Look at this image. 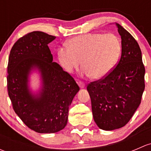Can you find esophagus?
<instances>
[{
    "label": "esophagus",
    "instance_id": "obj_1",
    "mask_svg": "<svg viewBox=\"0 0 151 151\" xmlns=\"http://www.w3.org/2000/svg\"><path fill=\"white\" fill-rule=\"evenodd\" d=\"M78 85H79V87H80V88H85V84L83 83H82V82H79L78 83Z\"/></svg>",
    "mask_w": 151,
    "mask_h": 151
}]
</instances>
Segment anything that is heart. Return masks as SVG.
<instances>
[{
    "instance_id": "b5f03b06",
    "label": "heart",
    "mask_w": 151,
    "mask_h": 151,
    "mask_svg": "<svg viewBox=\"0 0 151 151\" xmlns=\"http://www.w3.org/2000/svg\"><path fill=\"white\" fill-rule=\"evenodd\" d=\"M68 45L59 47L58 58L67 72L83 65V73L94 80L104 78L116 66L121 42L113 33H91L71 38Z\"/></svg>"
}]
</instances>
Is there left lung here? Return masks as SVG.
<instances>
[{
  "label": "left lung",
  "instance_id": "8db88e82",
  "mask_svg": "<svg viewBox=\"0 0 151 151\" xmlns=\"http://www.w3.org/2000/svg\"><path fill=\"white\" fill-rule=\"evenodd\" d=\"M115 24L121 37V59L105 78L87 87L94 121L105 131L120 129L130 121L145 90V70L139 45L123 27Z\"/></svg>",
  "mask_w": 151,
  "mask_h": 151
}]
</instances>
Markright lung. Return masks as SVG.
I'll return each instance as SVG.
<instances>
[{
	"label": "right lung",
	"instance_id": "right-lung-1",
	"mask_svg": "<svg viewBox=\"0 0 151 151\" xmlns=\"http://www.w3.org/2000/svg\"><path fill=\"white\" fill-rule=\"evenodd\" d=\"M55 38L29 33L17 41L9 58L7 87L14 110L29 129L41 134L64 129L69 106L80 91L73 77L52 62L48 45ZM34 73L40 82L33 90L29 81Z\"/></svg>",
	"mask_w": 151,
	"mask_h": 151
}]
</instances>
